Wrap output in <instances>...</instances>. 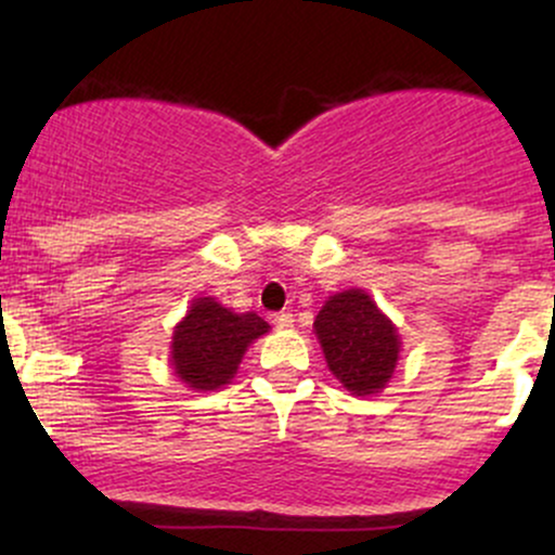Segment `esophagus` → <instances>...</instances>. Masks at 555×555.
<instances>
[{
    "mask_svg": "<svg viewBox=\"0 0 555 555\" xmlns=\"http://www.w3.org/2000/svg\"><path fill=\"white\" fill-rule=\"evenodd\" d=\"M273 323H276L279 328H292V326H295V318H292V313H284V310H282V313L273 315Z\"/></svg>",
    "mask_w": 555,
    "mask_h": 555,
    "instance_id": "1",
    "label": "esophagus"
}]
</instances>
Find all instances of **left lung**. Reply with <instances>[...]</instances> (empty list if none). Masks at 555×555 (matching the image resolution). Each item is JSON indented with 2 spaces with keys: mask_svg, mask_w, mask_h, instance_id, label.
I'll use <instances>...</instances> for the list:
<instances>
[{
  "mask_svg": "<svg viewBox=\"0 0 555 555\" xmlns=\"http://www.w3.org/2000/svg\"><path fill=\"white\" fill-rule=\"evenodd\" d=\"M331 373L358 397L375 393L391 378L399 334L362 289L334 295L313 323Z\"/></svg>",
  "mask_w": 555,
  "mask_h": 555,
  "instance_id": "1",
  "label": "left lung"
}]
</instances>
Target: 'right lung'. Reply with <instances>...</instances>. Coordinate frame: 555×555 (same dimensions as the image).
I'll use <instances>...</instances> for the list:
<instances>
[{
	"mask_svg": "<svg viewBox=\"0 0 555 555\" xmlns=\"http://www.w3.org/2000/svg\"><path fill=\"white\" fill-rule=\"evenodd\" d=\"M269 331L256 313H232L211 297L195 299L171 339L175 373L197 391H214L229 384L247 344Z\"/></svg>",
	"mask_w": 555,
	"mask_h": 555,
	"instance_id": "1",
	"label": "right lung"
}]
</instances>
